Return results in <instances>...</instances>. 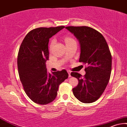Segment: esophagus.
I'll return each mask as SVG.
<instances>
[{"instance_id":"34e87169","label":"esophagus","mask_w":127,"mask_h":127,"mask_svg":"<svg viewBox=\"0 0 127 127\" xmlns=\"http://www.w3.org/2000/svg\"><path fill=\"white\" fill-rule=\"evenodd\" d=\"M67 72H68V77H71V74H71V71H70V70H68Z\"/></svg>"}]
</instances>
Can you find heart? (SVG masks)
Returning a JSON list of instances; mask_svg holds the SVG:
<instances>
[{"label": "heart", "instance_id": "heart-1", "mask_svg": "<svg viewBox=\"0 0 127 127\" xmlns=\"http://www.w3.org/2000/svg\"><path fill=\"white\" fill-rule=\"evenodd\" d=\"M64 41L65 43V44L68 45L70 44H73V43H77L76 41L75 40V39L74 38L72 37L71 36H67L64 37ZM56 42V40L54 38H53V39L51 40L50 44V49H52L53 46H54V43Z\"/></svg>", "mask_w": 127, "mask_h": 127}]
</instances>
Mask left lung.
I'll use <instances>...</instances> for the list:
<instances>
[{
  "mask_svg": "<svg viewBox=\"0 0 127 127\" xmlns=\"http://www.w3.org/2000/svg\"><path fill=\"white\" fill-rule=\"evenodd\" d=\"M77 38L81 53L79 62L87 66L83 77L80 74L72 72L78 84L73 89L74 95L80 101L91 103L97 100L108 84L112 67V56L104 36L94 29L87 26L65 28Z\"/></svg>",
  "mask_w": 127,
  "mask_h": 127,
  "instance_id": "left-lung-1",
  "label": "left lung"
}]
</instances>
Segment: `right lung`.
<instances>
[{
	"instance_id": "obj_1",
	"label": "right lung",
	"mask_w": 127,
	"mask_h": 127,
	"mask_svg": "<svg viewBox=\"0 0 127 127\" xmlns=\"http://www.w3.org/2000/svg\"><path fill=\"white\" fill-rule=\"evenodd\" d=\"M63 28L64 26L34 29L20 45L17 56L19 78L26 94L35 103L45 105L54 101L59 85L68 77L65 70L51 74L46 68L49 38Z\"/></svg>"
}]
</instances>
